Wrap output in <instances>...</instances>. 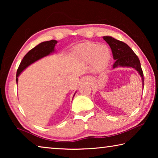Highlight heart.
<instances>
[{
  "label": "heart",
  "instance_id": "1",
  "mask_svg": "<svg viewBox=\"0 0 158 158\" xmlns=\"http://www.w3.org/2000/svg\"><path fill=\"white\" fill-rule=\"evenodd\" d=\"M74 54L83 62L92 63L93 70L97 74L105 71L111 60V50L105 44H83L76 48Z\"/></svg>",
  "mask_w": 158,
  "mask_h": 158
}]
</instances>
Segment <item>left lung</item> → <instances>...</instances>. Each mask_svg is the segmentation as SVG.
<instances>
[{
    "instance_id": "8db88e82",
    "label": "left lung",
    "mask_w": 158,
    "mask_h": 158,
    "mask_svg": "<svg viewBox=\"0 0 158 158\" xmlns=\"http://www.w3.org/2000/svg\"><path fill=\"white\" fill-rule=\"evenodd\" d=\"M103 39L110 47L115 63L113 68H132L137 71L142 79L143 90V74L139 59L132 49L123 42L119 41L111 36H104Z\"/></svg>"
}]
</instances>
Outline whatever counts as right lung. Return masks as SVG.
<instances>
[{
    "instance_id": "add662e5",
    "label": "right lung",
    "mask_w": 158,
    "mask_h": 158,
    "mask_svg": "<svg viewBox=\"0 0 158 158\" xmlns=\"http://www.w3.org/2000/svg\"><path fill=\"white\" fill-rule=\"evenodd\" d=\"M57 41L55 40H52L50 41L43 42L40 43L36 47L33 48L31 50L26 53L25 56L21 60L17 72V78H16V81H17V84H18V77L20 75V74L24 70V69L28 68L29 65L31 64L36 62L41 58H44L45 56H47L52 53L55 52V46L57 44ZM75 95L74 93L73 95Z\"/></svg>"
}]
</instances>
